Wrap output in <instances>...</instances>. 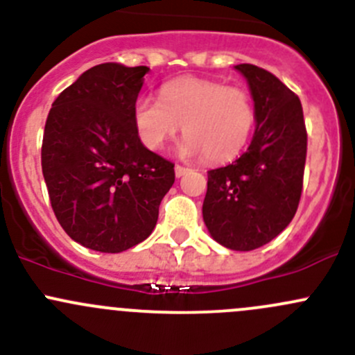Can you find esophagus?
Instances as JSON below:
<instances>
[{"label": "esophagus", "instance_id": "1", "mask_svg": "<svg viewBox=\"0 0 355 355\" xmlns=\"http://www.w3.org/2000/svg\"><path fill=\"white\" fill-rule=\"evenodd\" d=\"M189 168H185V166H180V164H177V166H175V175H177V177H182V175H185V173H189Z\"/></svg>", "mask_w": 355, "mask_h": 355}]
</instances>
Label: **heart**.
Here are the masks:
<instances>
[{
    "label": "heart",
    "instance_id": "heart-1",
    "mask_svg": "<svg viewBox=\"0 0 355 355\" xmlns=\"http://www.w3.org/2000/svg\"><path fill=\"white\" fill-rule=\"evenodd\" d=\"M256 123L249 92L198 77H178L161 87V99L142 96L134 105V125L142 144L161 149L184 128L178 153L211 163L234 159Z\"/></svg>",
    "mask_w": 355,
    "mask_h": 355
}]
</instances>
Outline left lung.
I'll return each instance as SVG.
<instances>
[{
	"mask_svg": "<svg viewBox=\"0 0 355 355\" xmlns=\"http://www.w3.org/2000/svg\"><path fill=\"white\" fill-rule=\"evenodd\" d=\"M245 77L256 108L247 151L207 171L202 218L211 237L232 250H252L280 235L302 194L307 132L300 99L264 68L235 67Z\"/></svg>",
	"mask_w": 355,
	"mask_h": 355,
	"instance_id": "1",
	"label": "left lung"
}]
</instances>
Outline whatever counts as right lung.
<instances>
[{"mask_svg":"<svg viewBox=\"0 0 355 355\" xmlns=\"http://www.w3.org/2000/svg\"><path fill=\"white\" fill-rule=\"evenodd\" d=\"M148 67L89 68L53 103L41 163L49 200L68 237L121 252L155 230L175 164L149 151L134 125Z\"/></svg>","mask_w":355,"mask_h":355,"instance_id":"add662e5","label":"right lung"}]
</instances>
